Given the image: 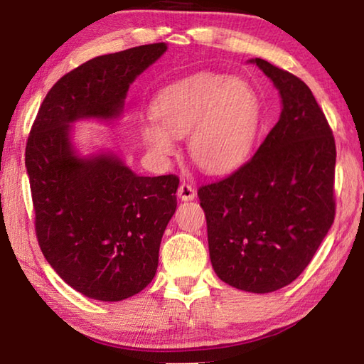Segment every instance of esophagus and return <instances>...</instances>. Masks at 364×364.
<instances>
[{
	"label": "esophagus",
	"instance_id": "obj_1",
	"mask_svg": "<svg viewBox=\"0 0 364 364\" xmlns=\"http://www.w3.org/2000/svg\"><path fill=\"white\" fill-rule=\"evenodd\" d=\"M176 194H178V197H180L181 200H184V202H186V200H192V198L196 197V189H194V186H192V184L183 181L180 186H178Z\"/></svg>",
	"mask_w": 364,
	"mask_h": 364
}]
</instances>
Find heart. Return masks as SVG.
I'll use <instances>...</instances> for the list:
<instances>
[{
  "label": "heart",
  "mask_w": 364,
  "mask_h": 364,
  "mask_svg": "<svg viewBox=\"0 0 364 364\" xmlns=\"http://www.w3.org/2000/svg\"><path fill=\"white\" fill-rule=\"evenodd\" d=\"M151 114L154 122H142L139 133L153 156H170L175 139L188 136L196 166L222 173L249 154L259 125V100L244 80L200 72L162 89Z\"/></svg>",
  "instance_id": "obj_1"
}]
</instances>
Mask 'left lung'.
I'll list each match as a JSON object with an SVG mask.
<instances>
[{
    "instance_id": "8db88e82",
    "label": "left lung",
    "mask_w": 364,
    "mask_h": 364,
    "mask_svg": "<svg viewBox=\"0 0 364 364\" xmlns=\"http://www.w3.org/2000/svg\"><path fill=\"white\" fill-rule=\"evenodd\" d=\"M280 92V120L236 172L198 188L210 258L222 282L272 292L310 264L335 220L336 145L310 87L252 59Z\"/></svg>"
}]
</instances>
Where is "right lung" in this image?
<instances>
[{"instance_id":"obj_1","label":"right lung","mask_w":364,"mask_h":364,"mask_svg":"<svg viewBox=\"0 0 364 364\" xmlns=\"http://www.w3.org/2000/svg\"><path fill=\"white\" fill-rule=\"evenodd\" d=\"M166 50L141 45L73 68L46 94L28 137L38 245L58 275L90 299L119 301L153 280L180 180L139 176L112 153L80 158L70 123L119 117L129 84Z\"/></svg>"}]
</instances>
